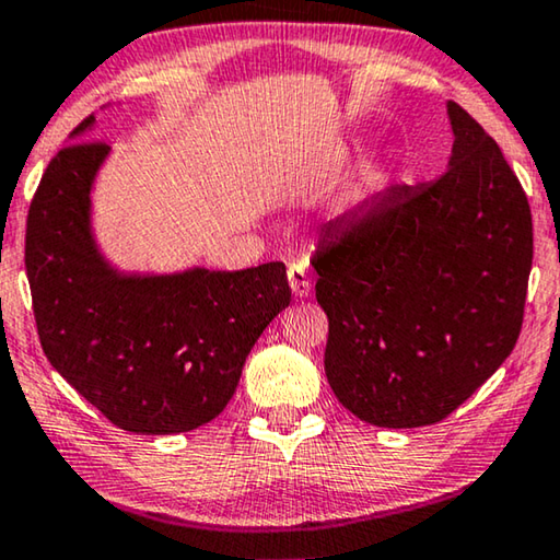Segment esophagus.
<instances>
[{
  "label": "esophagus",
  "mask_w": 560,
  "mask_h": 560,
  "mask_svg": "<svg viewBox=\"0 0 560 560\" xmlns=\"http://www.w3.org/2000/svg\"><path fill=\"white\" fill-rule=\"evenodd\" d=\"M289 287L291 294L296 299H308L314 291V279L306 264H291L289 266Z\"/></svg>",
  "instance_id": "esophagus-1"
}]
</instances>
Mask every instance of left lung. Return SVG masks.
<instances>
[{"instance_id":"8db88e82","label":"left lung","mask_w":560,"mask_h":560,"mask_svg":"<svg viewBox=\"0 0 560 560\" xmlns=\"http://www.w3.org/2000/svg\"><path fill=\"white\" fill-rule=\"evenodd\" d=\"M446 114V172L334 219L312 261L328 384L381 429L446 419L509 359L523 324L528 199L481 124L456 102Z\"/></svg>"}]
</instances>
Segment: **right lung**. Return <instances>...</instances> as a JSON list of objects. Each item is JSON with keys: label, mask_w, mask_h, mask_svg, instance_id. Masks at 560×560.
<instances>
[{"label": "right lung", "mask_w": 560, "mask_h": 560, "mask_svg": "<svg viewBox=\"0 0 560 560\" xmlns=\"http://www.w3.org/2000/svg\"><path fill=\"white\" fill-rule=\"evenodd\" d=\"M51 159L26 219V279L42 349L67 384L131 433H184L224 411L264 328L289 306L281 261L242 271L121 269L94 229L92 191L112 149Z\"/></svg>", "instance_id": "1"}]
</instances>
